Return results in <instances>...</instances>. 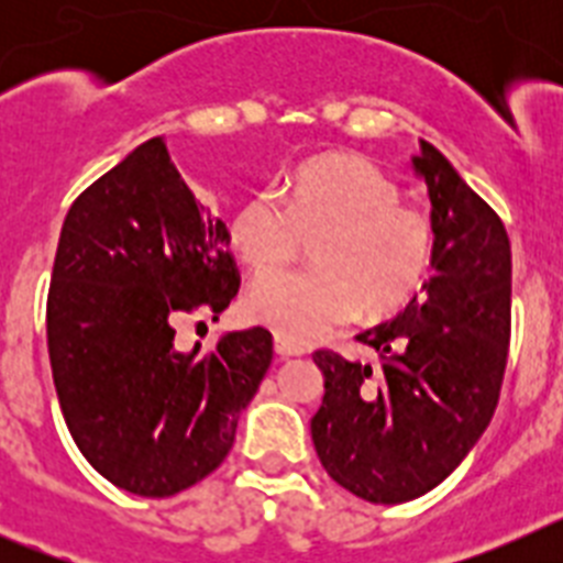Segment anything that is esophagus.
<instances>
[{
	"mask_svg": "<svg viewBox=\"0 0 563 563\" xmlns=\"http://www.w3.org/2000/svg\"><path fill=\"white\" fill-rule=\"evenodd\" d=\"M273 350H276V355H282V357H296V355H305L307 352L301 343L290 341V338H285V335L273 338Z\"/></svg>",
	"mask_w": 563,
	"mask_h": 563,
	"instance_id": "obj_1",
	"label": "esophagus"
}]
</instances>
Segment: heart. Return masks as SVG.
Masks as SVG:
<instances>
[{"mask_svg":"<svg viewBox=\"0 0 563 563\" xmlns=\"http://www.w3.org/2000/svg\"><path fill=\"white\" fill-rule=\"evenodd\" d=\"M310 235L317 267L276 274ZM228 245L265 276L247 292V312L278 335L310 341L357 312L377 321L411 305L434 265L437 236L375 163L324 154L287 174L276 194L247 197L228 222Z\"/></svg>","mask_w":563,"mask_h":563,"instance_id":"1","label":"heart"}]
</instances>
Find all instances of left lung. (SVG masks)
<instances>
[{"instance_id":"8db88e82","label":"left lung","mask_w":563,"mask_h":563,"mask_svg":"<svg viewBox=\"0 0 563 563\" xmlns=\"http://www.w3.org/2000/svg\"><path fill=\"white\" fill-rule=\"evenodd\" d=\"M429 186L434 276L357 341L380 363L312 355L324 402L310 422L327 474L372 505L429 494L474 449L499 402L510 343V239L499 213L431 143L411 157Z\"/></svg>"}]
</instances>
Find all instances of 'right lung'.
I'll use <instances>...</instances> for the list:
<instances>
[{
    "label": "right lung",
    "instance_id": "1",
    "mask_svg": "<svg viewBox=\"0 0 563 563\" xmlns=\"http://www.w3.org/2000/svg\"><path fill=\"white\" fill-rule=\"evenodd\" d=\"M228 228L197 202L163 137L134 148L67 211L47 292V352L67 429L103 479L163 499L206 479L271 369L273 335L183 350V318L239 290ZM202 324V321H200Z\"/></svg>",
    "mask_w": 563,
    "mask_h": 563
}]
</instances>
